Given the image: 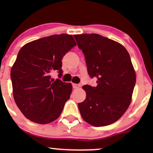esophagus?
I'll return each mask as SVG.
<instances>
[{"mask_svg": "<svg viewBox=\"0 0 153 153\" xmlns=\"http://www.w3.org/2000/svg\"><path fill=\"white\" fill-rule=\"evenodd\" d=\"M80 85H79V84H75V83L73 84V88L74 89L79 88H80Z\"/></svg>", "mask_w": 153, "mask_h": 153, "instance_id": "34e87169", "label": "esophagus"}]
</instances>
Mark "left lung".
<instances>
[{
    "mask_svg": "<svg viewBox=\"0 0 153 153\" xmlns=\"http://www.w3.org/2000/svg\"><path fill=\"white\" fill-rule=\"evenodd\" d=\"M84 54L88 73L97 79L96 87L85 85V101L78 104L82 119L94 127L117 122L129 107L136 75L127 50L98 34L73 35Z\"/></svg>",
    "mask_w": 153,
    "mask_h": 153,
    "instance_id": "8db88e82",
    "label": "left lung"
}]
</instances>
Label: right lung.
<instances>
[{"label":"right lung","mask_w":153,"mask_h":153,"mask_svg":"<svg viewBox=\"0 0 153 153\" xmlns=\"http://www.w3.org/2000/svg\"><path fill=\"white\" fill-rule=\"evenodd\" d=\"M76 45L72 35H52L22 47L10 71L15 102L26 118L48 124L62 113L71 97L72 84L55 80L51 73L62 75V59Z\"/></svg>","instance_id":"1"}]
</instances>
